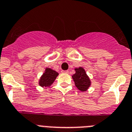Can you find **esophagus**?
Here are the masks:
<instances>
[{
    "label": "esophagus",
    "mask_w": 132,
    "mask_h": 132,
    "mask_svg": "<svg viewBox=\"0 0 132 132\" xmlns=\"http://www.w3.org/2000/svg\"><path fill=\"white\" fill-rule=\"evenodd\" d=\"M62 73H65V74H68V73L69 72H68V70H62Z\"/></svg>",
    "instance_id": "esophagus-1"
}]
</instances>
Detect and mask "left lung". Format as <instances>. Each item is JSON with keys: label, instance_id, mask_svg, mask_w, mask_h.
Returning <instances> with one entry per match:
<instances>
[{"label": "left lung", "instance_id": "left-lung-1", "mask_svg": "<svg viewBox=\"0 0 132 132\" xmlns=\"http://www.w3.org/2000/svg\"><path fill=\"white\" fill-rule=\"evenodd\" d=\"M75 74L72 76L75 82V86L82 92L87 91L91 85L90 78L87 75L85 70L82 67H78L75 69Z\"/></svg>", "mask_w": 132, "mask_h": 132}]
</instances>
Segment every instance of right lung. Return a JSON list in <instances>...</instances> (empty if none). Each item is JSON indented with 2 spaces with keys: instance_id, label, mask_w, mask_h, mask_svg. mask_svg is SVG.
<instances>
[{
  "instance_id": "1",
  "label": "right lung",
  "mask_w": 132,
  "mask_h": 132,
  "mask_svg": "<svg viewBox=\"0 0 132 132\" xmlns=\"http://www.w3.org/2000/svg\"><path fill=\"white\" fill-rule=\"evenodd\" d=\"M58 72L50 68H46L43 75L39 78V85L42 87H49L54 83L58 76Z\"/></svg>"
}]
</instances>
